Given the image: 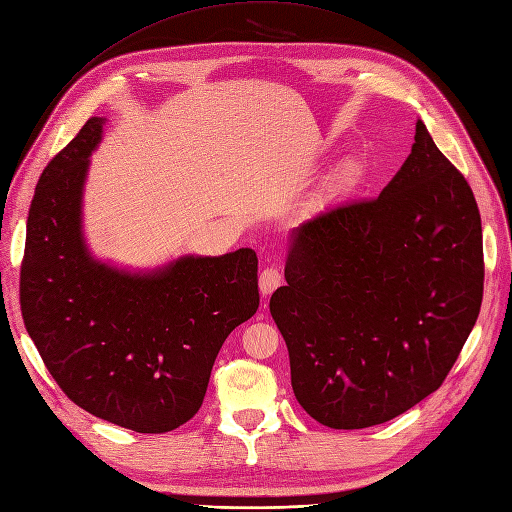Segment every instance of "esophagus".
Returning a JSON list of instances; mask_svg holds the SVG:
<instances>
[{"label":"esophagus","mask_w":512,"mask_h":512,"mask_svg":"<svg viewBox=\"0 0 512 512\" xmlns=\"http://www.w3.org/2000/svg\"><path fill=\"white\" fill-rule=\"evenodd\" d=\"M283 283V275L279 269H275V266H266V269L260 273V279H258V285H260V294L266 298L271 296L273 291Z\"/></svg>","instance_id":"obj_1"}]
</instances>
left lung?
<instances>
[{"instance_id": "1", "label": "left lung", "mask_w": 512, "mask_h": 512, "mask_svg": "<svg viewBox=\"0 0 512 512\" xmlns=\"http://www.w3.org/2000/svg\"><path fill=\"white\" fill-rule=\"evenodd\" d=\"M285 281L269 306L296 400L314 421L373 427L444 383L481 308V216L421 120L379 198L294 231Z\"/></svg>"}]
</instances>
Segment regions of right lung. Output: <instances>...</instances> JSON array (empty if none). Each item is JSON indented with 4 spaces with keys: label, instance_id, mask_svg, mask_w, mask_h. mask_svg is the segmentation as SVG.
Masks as SVG:
<instances>
[{
    "label": "right lung",
    "instance_id": "obj_1",
    "mask_svg": "<svg viewBox=\"0 0 512 512\" xmlns=\"http://www.w3.org/2000/svg\"><path fill=\"white\" fill-rule=\"evenodd\" d=\"M91 116L35 187L20 266L24 327L62 392L118 427L166 433L200 410L229 333L256 314L258 258L183 256L152 273L95 260L81 231Z\"/></svg>",
    "mask_w": 512,
    "mask_h": 512
}]
</instances>
